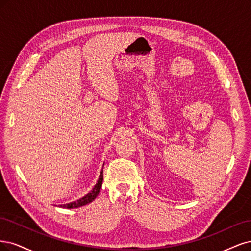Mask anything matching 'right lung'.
<instances>
[{"instance_id":"add662e5","label":"right lung","mask_w":251,"mask_h":251,"mask_svg":"<svg viewBox=\"0 0 251 251\" xmlns=\"http://www.w3.org/2000/svg\"><path fill=\"white\" fill-rule=\"evenodd\" d=\"M102 182H103V170L100 172V176H99L98 181H97L96 185L93 188V190L91 192H88L86 195H84L81 198H79L76 201L70 202V203H68V204L60 205V207H63V208H77V207H80V206H83V205L91 203V202H93V200L97 196H98V194H99V192L101 190V187H102Z\"/></svg>"}]
</instances>
